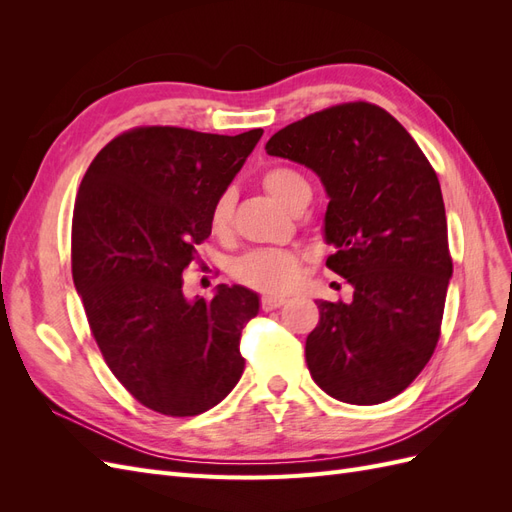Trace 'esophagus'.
<instances>
[{
    "instance_id": "1",
    "label": "esophagus",
    "mask_w": 512,
    "mask_h": 512,
    "mask_svg": "<svg viewBox=\"0 0 512 512\" xmlns=\"http://www.w3.org/2000/svg\"><path fill=\"white\" fill-rule=\"evenodd\" d=\"M260 303H262V309H265V312H271V309L282 307L286 303V297H282V294H265Z\"/></svg>"
}]
</instances>
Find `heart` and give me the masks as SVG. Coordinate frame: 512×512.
Instances as JSON below:
<instances>
[{
	"label": "heart",
	"mask_w": 512,
	"mask_h": 512,
	"mask_svg": "<svg viewBox=\"0 0 512 512\" xmlns=\"http://www.w3.org/2000/svg\"><path fill=\"white\" fill-rule=\"evenodd\" d=\"M265 188L277 203L290 213L305 209L312 200V185L301 170L292 166H275L262 175ZM235 213V192L224 190L211 207V228L218 235H226ZM232 275L245 286L267 292H282L297 282L301 260L288 250H252L239 256L230 267Z\"/></svg>",
	"instance_id": "heart-1"
}]
</instances>
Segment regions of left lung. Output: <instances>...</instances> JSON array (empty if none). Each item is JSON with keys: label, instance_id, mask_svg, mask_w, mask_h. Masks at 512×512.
Here are the masks:
<instances>
[{"label": "left lung", "instance_id": "8db88e82", "mask_svg": "<svg viewBox=\"0 0 512 512\" xmlns=\"http://www.w3.org/2000/svg\"><path fill=\"white\" fill-rule=\"evenodd\" d=\"M269 156L307 166L329 196L327 267L350 303L318 299L305 361L320 389L376 406L408 389L436 350L453 260L436 170L401 123L369 102L324 108L275 132Z\"/></svg>", "mask_w": 512, "mask_h": 512}]
</instances>
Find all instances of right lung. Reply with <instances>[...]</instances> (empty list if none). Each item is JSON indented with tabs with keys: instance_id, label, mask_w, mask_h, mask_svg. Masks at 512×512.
<instances>
[{
	"instance_id": "add662e5",
	"label": "right lung",
	"mask_w": 512,
	"mask_h": 512,
	"mask_svg": "<svg viewBox=\"0 0 512 512\" xmlns=\"http://www.w3.org/2000/svg\"><path fill=\"white\" fill-rule=\"evenodd\" d=\"M260 136L136 128L113 138L81 181L74 288L106 365L160 414L207 412L243 374L241 331L258 314V294L220 284L211 301H190L181 273Z\"/></svg>"
}]
</instances>
